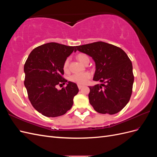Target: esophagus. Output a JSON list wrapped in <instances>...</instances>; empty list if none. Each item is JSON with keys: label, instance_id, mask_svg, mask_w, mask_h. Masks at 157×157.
I'll return each mask as SVG.
<instances>
[{"label": "esophagus", "instance_id": "obj_1", "mask_svg": "<svg viewBox=\"0 0 157 157\" xmlns=\"http://www.w3.org/2000/svg\"><path fill=\"white\" fill-rule=\"evenodd\" d=\"M83 87H84L83 85H81V84H78V89H79V90L82 89Z\"/></svg>", "mask_w": 157, "mask_h": 157}]
</instances>
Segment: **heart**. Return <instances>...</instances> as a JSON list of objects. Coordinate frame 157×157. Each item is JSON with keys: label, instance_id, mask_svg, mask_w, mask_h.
Here are the masks:
<instances>
[{"label": "heart", "instance_id": "heart-1", "mask_svg": "<svg viewBox=\"0 0 157 157\" xmlns=\"http://www.w3.org/2000/svg\"><path fill=\"white\" fill-rule=\"evenodd\" d=\"M77 59L80 63L85 64L87 61H89V58L87 55L84 54H79L77 56ZM63 70L67 72L69 68V59H65L63 66ZM91 77V74L89 72H84L80 73H75L70 76L69 80L71 82H75L78 84H84L87 82V80Z\"/></svg>", "mask_w": 157, "mask_h": 157}]
</instances>
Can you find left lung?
I'll use <instances>...</instances> for the list:
<instances>
[{
  "label": "left lung",
  "mask_w": 157,
  "mask_h": 157,
  "mask_svg": "<svg viewBox=\"0 0 157 157\" xmlns=\"http://www.w3.org/2000/svg\"><path fill=\"white\" fill-rule=\"evenodd\" d=\"M77 50L92 57L96 64L93 80L100 84L89 86V101L94 110L114 115L129 101L134 84L132 63L124 50L101 41L77 46Z\"/></svg>",
  "instance_id": "obj_1"
}]
</instances>
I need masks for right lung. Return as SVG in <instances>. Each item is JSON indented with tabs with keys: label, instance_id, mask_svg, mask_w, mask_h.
<instances>
[{
	"label": "right lung",
	"instance_id": "1",
	"mask_svg": "<svg viewBox=\"0 0 157 157\" xmlns=\"http://www.w3.org/2000/svg\"><path fill=\"white\" fill-rule=\"evenodd\" d=\"M75 48V46L49 42L33 50L25 61L24 85L28 97L33 107L42 115L61 116L73 105L78 86L74 82H67L62 75L64 61ZM65 83V88H56L57 85Z\"/></svg>",
	"mask_w": 157,
	"mask_h": 157
}]
</instances>
